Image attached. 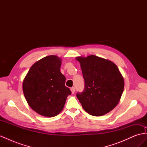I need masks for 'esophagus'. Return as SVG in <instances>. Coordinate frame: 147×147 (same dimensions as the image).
<instances>
[{"mask_svg": "<svg viewBox=\"0 0 147 147\" xmlns=\"http://www.w3.org/2000/svg\"><path fill=\"white\" fill-rule=\"evenodd\" d=\"M70 90H71V91H72V94H74V93H75V88H74V87L71 88H70Z\"/></svg>", "mask_w": 147, "mask_h": 147, "instance_id": "34e87169", "label": "esophagus"}]
</instances>
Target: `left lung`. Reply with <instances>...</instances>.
<instances>
[{
    "label": "left lung",
    "mask_w": 147,
    "mask_h": 147,
    "mask_svg": "<svg viewBox=\"0 0 147 147\" xmlns=\"http://www.w3.org/2000/svg\"><path fill=\"white\" fill-rule=\"evenodd\" d=\"M84 82L83 92L77 97L84 110L93 116L112 110L121 98L124 79L113 62L94 55L77 57Z\"/></svg>",
    "instance_id": "8db88e82"
}]
</instances>
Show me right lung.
Returning a JSON list of instances; mask_svg holds the SVG:
<instances>
[{"label":"right lung","instance_id":"right-lung-1","mask_svg":"<svg viewBox=\"0 0 147 147\" xmlns=\"http://www.w3.org/2000/svg\"><path fill=\"white\" fill-rule=\"evenodd\" d=\"M61 65L59 57L46 56L31 67L23 81L26 100L32 110L42 116L58 115L72 93L65 86V77L60 72Z\"/></svg>","mask_w":147,"mask_h":147}]
</instances>
